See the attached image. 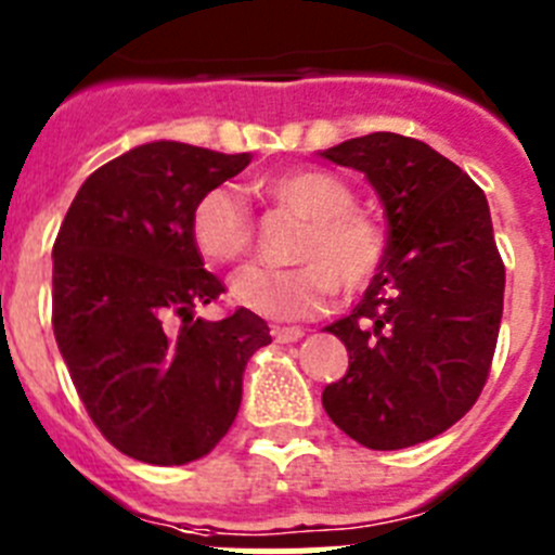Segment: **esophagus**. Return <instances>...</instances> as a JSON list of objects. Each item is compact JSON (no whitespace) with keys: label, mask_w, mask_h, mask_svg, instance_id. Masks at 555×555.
Wrapping results in <instances>:
<instances>
[{"label":"esophagus","mask_w":555,"mask_h":555,"mask_svg":"<svg viewBox=\"0 0 555 555\" xmlns=\"http://www.w3.org/2000/svg\"><path fill=\"white\" fill-rule=\"evenodd\" d=\"M306 336V331L302 327H281V325H274L272 327V338L274 341H281V345H292V341H300V338Z\"/></svg>","instance_id":"obj_1"}]
</instances>
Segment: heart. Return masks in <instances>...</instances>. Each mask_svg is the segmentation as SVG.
Segmentation results:
<instances>
[{
    "instance_id": "heart-1",
    "label": "heart",
    "mask_w": 555,
    "mask_h": 555,
    "mask_svg": "<svg viewBox=\"0 0 555 555\" xmlns=\"http://www.w3.org/2000/svg\"><path fill=\"white\" fill-rule=\"evenodd\" d=\"M267 197L308 219L294 247V269L247 267L230 281V297L267 320H311L327 311L336 288L356 297L386 261V230L356 208V191L325 169H288L263 180ZM253 214L230 189H210L191 210V242L214 263L242 261L253 249Z\"/></svg>"
}]
</instances>
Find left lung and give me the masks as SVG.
<instances>
[{
    "mask_svg": "<svg viewBox=\"0 0 555 555\" xmlns=\"http://www.w3.org/2000/svg\"><path fill=\"white\" fill-rule=\"evenodd\" d=\"M364 171L384 203L386 261L347 317L325 331L350 370L322 405L370 450L428 442L467 414L487 384L506 267L487 194L425 141L370 132L320 152Z\"/></svg>",
    "mask_w": 555,
    "mask_h": 555,
    "instance_id": "8db88e82",
    "label": "left lung"
}]
</instances>
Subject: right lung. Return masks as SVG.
<instances>
[{
    "instance_id": "add662e5",
    "label": "right lung",
    "mask_w": 555,
    "mask_h": 555,
    "mask_svg": "<svg viewBox=\"0 0 555 555\" xmlns=\"http://www.w3.org/2000/svg\"><path fill=\"white\" fill-rule=\"evenodd\" d=\"M249 160L180 141L135 146L80 185L52 247L57 350L102 436L144 464L217 448L242 405L244 366L272 341L249 308L194 317L224 286L203 269L191 210Z\"/></svg>"
}]
</instances>
